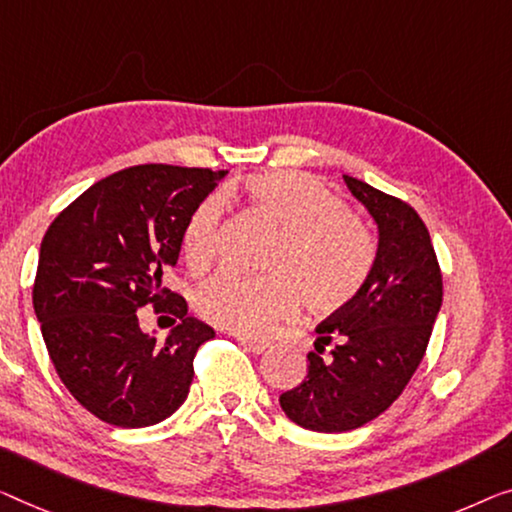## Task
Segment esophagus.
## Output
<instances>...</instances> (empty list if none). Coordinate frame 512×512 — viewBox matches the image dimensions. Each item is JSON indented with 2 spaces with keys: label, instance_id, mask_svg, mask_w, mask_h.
<instances>
[{
  "label": "esophagus",
  "instance_id": "esophagus-1",
  "mask_svg": "<svg viewBox=\"0 0 512 512\" xmlns=\"http://www.w3.org/2000/svg\"><path fill=\"white\" fill-rule=\"evenodd\" d=\"M236 340H239L241 345L246 347L248 352H253V354H264L266 349H269V342H264V340H255V338H248V335H236Z\"/></svg>",
  "mask_w": 512,
  "mask_h": 512
}]
</instances>
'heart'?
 Listing matches in <instances>:
<instances>
[{"instance_id": "obj_1", "label": "heart", "mask_w": 512, "mask_h": 512, "mask_svg": "<svg viewBox=\"0 0 512 512\" xmlns=\"http://www.w3.org/2000/svg\"><path fill=\"white\" fill-rule=\"evenodd\" d=\"M250 209L280 225L273 243L271 273L248 276L220 271L195 294V308L207 322L236 333L259 335L278 319L292 317L305 301L317 312H333L361 292L375 262V243L361 220L329 186L303 172H259L241 183ZM223 202L204 197L183 225L186 262L204 271L218 255Z\"/></svg>"}]
</instances>
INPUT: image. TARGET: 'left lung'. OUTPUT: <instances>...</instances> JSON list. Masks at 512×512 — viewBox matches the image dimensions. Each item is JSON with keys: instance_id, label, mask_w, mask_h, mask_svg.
Instances as JSON below:
<instances>
[{"instance_id": "obj_1", "label": "left lung", "mask_w": 512, "mask_h": 512, "mask_svg": "<svg viewBox=\"0 0 512 512\" xmlns=\"http://www.w3.org/2000/svg\"><path fill=\"white\" fill-rule=\"evenodd\" d=\"M345 183L375 218L379 243L361 292L317 326L308 375L280 395L289 421L312 432L356 430L400 398L423 361L444 296L421 216L361 179L345 174Z\"/></svg>"}]
</instances>
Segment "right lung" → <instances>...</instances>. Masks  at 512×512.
<instances>
[{
	"label": "right lung",
	"mask_w": 512,
	"mask_h": 512,
	"mask_svg": "<svg viewBox=\"0 0 512 512\" xmlns=\"http://www.w3.org/2000/svg\"><path fill=\"white\" fill-rule=\"evenodd\" d=\"M225 170L135 165L96 181L52 220L34 280V312L59 379L82 407L117 427L165 421L188 398L193 358L216 331L163 287L183 225ZM154 304L175 329L142 334Z\"/></svg>",
	"instance_id": "right-lung-1"
}]
</instances>
